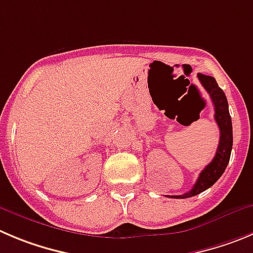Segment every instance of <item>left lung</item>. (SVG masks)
Segmentation results:
<instances>
[{"label":"left lung","instance_id":"1","mask_svg":"<svg viewBox=\"0 0 253 253\" xmlns=\"http://www.w3.org/2000/svg\"><path fill=\"white\" fill-rule=\"evenodd\" d=\"M198 80L202 86L209 92L210 97L214 106V120L219 128V142L217 147L216 155L213 160L202 169V172L198 176L197 181L193 185L192 190L183 195L169 196L172 198H188L204 192L207 188L211 187L219 177L222 176L227 167L228 161L231 157V150H232V121H231L230 111H228V102L226 98V94L222 89L219 88L216 80L211 76H206L202 73L197 75Z\"/></svg>","mask_w":253,"mask_h":253}]
</instances>
